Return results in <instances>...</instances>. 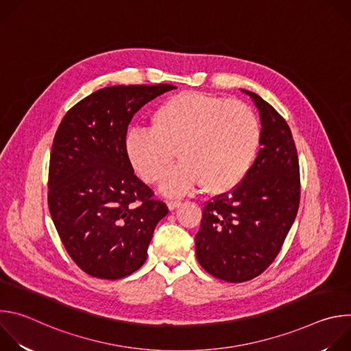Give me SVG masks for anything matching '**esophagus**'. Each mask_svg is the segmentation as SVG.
Listing matches in <instances>:
<instances>
[{
  "label": "esophagus",
  "mask_w": 351,
  "mask_h": 351,
  "mask_svg": "<svg viewBox=\"0 0 351 351\" xmlns=\"http://www.w3.org/2000/svg\"><path fill=\"white\" fill-rule=\"evenodd\" d=\"M180 204H182V203L178 202V199H169V202L167 203V206H168V208H169L171 211L175 210V208H178Z\"/></svg>",
  "instance_id": "obj_1"
}]
</instances>
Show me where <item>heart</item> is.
<instances>
[{
    "label": "heart",
    "instance_id": "b5f03b06",
    "mask_svg": "<svg viewBox=\"0 0 351 351\" xmlns=\"http://www.w3.org/2000/svg\"><path fill=\"white\" fill-rule=\"evenodd\" d=\"M261 143L253 110L239 101L202 93H182L156 110L152 129H133L125 143L136 173L158 183L176 158L182 162L167 176L162 191L180 195L199 184L219 195L233 190L252 169Z\"/></svg>",
    "mask_w": 351,
    "mask_h": 351
}]
</instances>
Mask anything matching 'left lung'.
<instances>
[{
	"mask_svg": "<svg viewBox=\"0 0 351 351\" xmlns=\"http://www.w3.org/2000/svg\"><path fill=\"white\" fill-rule=\"evenodd\" d=\"M241 91L260 111L261 148L240 184L206 203L195 234L199 265L233 283L261 275L274 263L300 204L298 157L289 125L258 94Z\"/></svg>",
	"mask_w": 351,
	"mask_h": 351,
	"instance_id": "obj_1",
	"label": "left lung"
}]
</instances>
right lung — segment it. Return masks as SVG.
Here are the masks:
<instances>
[{"instance_id":"obj_1","label":"right lung","mask_w":351,"mask_h":351,"mask_svg":"<svg viewBox=\"0 0 351 351\" xmlns=\"http://www.w3.org/2000/svg\"><path fill=\"white\" fill-rule=\"evenodd\" d=\"M172 84L99 88L73 106L56 133L48 171V208L68 254L90 276L115 280L137 271L164 202L126 156L133 115Z\"/></svg>"}]
</instances>
